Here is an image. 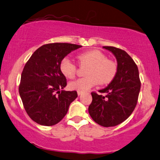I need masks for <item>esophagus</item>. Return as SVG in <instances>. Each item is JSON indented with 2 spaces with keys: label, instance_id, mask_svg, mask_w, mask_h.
Here are the masks:
<instances>
[{
  "label": "esophagus",
  "instance_id": "obj_1",
  "mask_svg": "<svg viewBox=\"0 0 160 160\" xmlns=\"http://www.w3.org/2000/svg\"><path fill=\"white\" fill-rule=\"evenodd\" d=\"M82 94V92H78V96H80L81 94Z\"/></svg>",
  "mask_w": 160,
  "mask_h": 160
}]
</instances>
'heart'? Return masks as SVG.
Segmentation results:
<instances>
[{
  "mask_svg": "<svg viewBox=\"0 0 160 160\" xmlns=\"http://www.w3.org/2000/svg\"><path fill=\"white\" fill-rule=\"evenodd\" d=\"M81 65L89 66L85 78L72 81L68 84L70 89L84 92L89 90L99 82L101 85L110 83L116 75L117 65L113 61L107 59L105 55L97 49L87 51L78 56ZM60 71L64 76L72 78L75 75L76 66L69 58L65 57L60 62Z\"/></svg>",
  "mask_w": 160,
  "mask_h": 160,
  "instance_id": "b5f03b06",
  "label": "heart"
}]
</instances>
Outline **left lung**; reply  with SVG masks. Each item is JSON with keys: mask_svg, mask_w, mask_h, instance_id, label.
Returning <instances> with one entry per match:
<instances>
[{"mask_svg": "<svg viewBox=\"0 0 160 160\" xmlns=\"http://www.w3.org/2000/svg\"><path fill=\"white\" fill-rule=\"evenodd\" d=\"M115 56L118 70L111 83L99 92H92L88 112L94 122L102 127H114L127 120L137 105L140 90L139 70L125 51L113 46H104Z\"/></svg>", "mask_w": 160, "mask_h": 160, "instance_id": "1", "label": "left lung"}]
</instances>
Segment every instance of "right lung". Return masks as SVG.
I'll return each mask as SVG.
<instances>
[{"mask_svg":"<svg viewBox=\"0 0 160 160\" xmlns=\"http://www.w3.org/2000/svg\"><path fill=\"white\" fill-rule=\"evenodd\" d=\"M80 47L66 42L46 44L37 49L26 63L19 93L27 114L36 123L43 126L58 123L78 96L75 91L63 90L66 78L59 66L67 55Z\"/></svg>","mask_w":160,"mask_h":160,"instance_id":"right-lung-1","label":"right lung"}]
</instances>
